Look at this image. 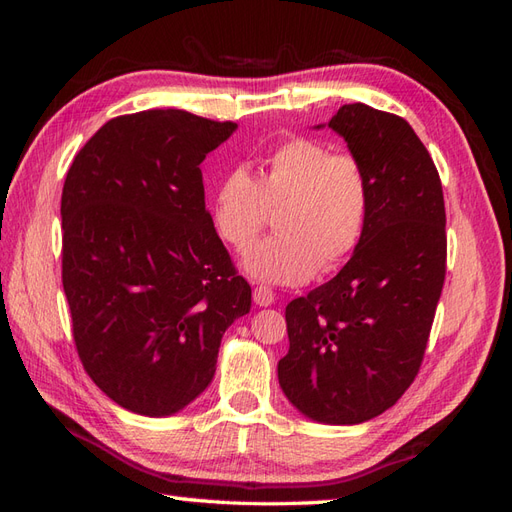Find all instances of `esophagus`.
Returning <instances> with one entry per match:
<instances>
[{"label": "esophagus", "instance_id": "1", "mask_svg": "<svg viewBox=\"0 0 512 512\" xmlns=\"http://www.w3.org/2000/svg\"><path fill=\"white\" fill-rule=\"evenodd\" d=\"M253 301H255V306H259V308L273 306V303H275V292L270 290L268 286H257L253 290Z\"/></svg>", "mask_w": 512, "mask_h": 512}]
</instances>
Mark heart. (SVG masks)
<instances>
[{
  "label": "heart",
  "mask_w": 512,
  "mask_h": 512,
  "mask_svg": "<svg viewBox=\"0 0 512 512\" xmlns=\"http://www.w3.org/2000/svg\"><path fill=\"white\" fill-rule=\"evenodd\" d=\"M372 184L363 162L323 140L295 136L279 143L259 176L233 169L220 180L213 222L228 246L246 250L279 211V233L244 255V270L268 284H303L332 273L365 235Z\"/></svg>",
  "instance_id": "heart-1"
}]
</instances>
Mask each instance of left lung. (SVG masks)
<instances>
[{"mask_svg": "<svg viewBox=\"0 0 512 512\" xmlns=\"http://www.w3.org/2000/svg\"><path fill=\"white\" fill-rule=\"evenodd\" d=\"M328 127L363 162L372 209L341 273L286 306L290 350L277 374L303 416L358 424L418 376L447 273V213L438 169L405 118L352 103Z\"/></svg>", "mask_w": 512, "mask_h": 512, "instance_id": "obj_1", "label": "left lung"}]
</instances>
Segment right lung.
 Returning a JSON list of instances; mask_svg holds the SVG:
<instances>
[{
  "mask_svg": "<svg viewBox=\"0 0 512 512\" xmlns=\"http://www.w3.org/2000/svg\"><path fill=\"white\" fill-rule=\"evenodd\" d=\"M237 129L184 110L107 121L65 176L63 290L83 369L116 405L171 416L209 387L250 310L204 206L200 165Z\"/></svg>",
  "mask_w": 512,
  "mask_h": 512,
  "instance_id": "right-lung-1",
  "label": "right lung"
}]
</instances>
